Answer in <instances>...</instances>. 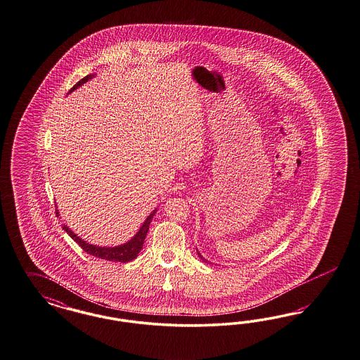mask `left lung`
I'll return each instance as SVG.
<instances>
[{
	"label": "left lung",
	"instance_id": "left-lung-1",
	"mask_svg": "<svg viewBox=\"0 0 360 360\" xmlns=\"http://www.w3.org/2000/svg\"><path fill=\"white\" fill-rule=\"evenodd\" d=\"M198 255H199V258H200V259H203V261H205V258H203V257H202V255H200V254H199L198 252ZM206 262V261H205Z\"/></svg>",
	"mask_w": 360,
	"mask_h": 360
}]
</instances>
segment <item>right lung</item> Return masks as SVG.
<instances>
[{"instance_id":"1","label":"right lung","mask_w":360,"mask_h":360,"mask_svg":"<svg viewBox=\"0 0 360 360\" xmlns=\"http://www.w3.org/2000/svg\"><path fill=\"white\" fill-rule=\"evenodd\" d=\"M91 77H93V75L84 77L81 81H78L75 86L70 89V91H73L75 89L81 86V85H84ZM70 91H69V93H70ZM155 211L157 210L153 211L149 217L146 218V221L141 226V229H139V231L136 233V236H133L129 242H126V243L121 245V246H115V248H99V246L90 245V243L85 242L84 239H81L77 234H75L68 226H63V230L70 236L72 239H75V242L81 246V248H82L84 251H86L87 254L93 255V257H97V258H101V259H105V261L122 262V263H126V262L136 259V257H138V252L141 251V248L143 246V242H145V238L148 236L150 222H151V219H153ZM56 214H58V210H56Z\"/></svg>"}]
</instances>
